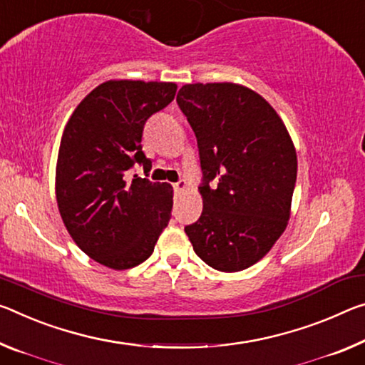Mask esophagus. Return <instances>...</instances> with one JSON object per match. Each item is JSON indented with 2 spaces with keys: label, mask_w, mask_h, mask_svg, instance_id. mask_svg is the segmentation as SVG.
<instances>
[{
  "label": "esophagus",
  "mask_w": 365,
  "mask_h": 365,
  "mask_svg": "<svg viewBox=\"0 0 365 365\" xmlns=\"http://www.w3.org/2000/svg\"><path fill=\"white\" fill-rule=\"evenodd\" d=\"M187 188H188V183H187V182H185V180H180V182L173 183V190H175V192H177V193L187 192Z\"/></svg>",
  "instance_id": "esophagus-1"
}]
</instances>
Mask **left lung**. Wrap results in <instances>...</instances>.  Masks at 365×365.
I'll use <instances>...</instances> for the list:
<instances>
[{
	"instance_id": "obj_1",
	"label": "left lung",
	"mask_w": 365,
	"mask_h": 365,
	"mask_svg": "<svg viewBox=\"0 0 365 365\" xmlns=\"http://www.w3.org/2000/svg\"><path fill=\"white\" fill-rule=\"evenodd\" d=\"M177 102L198 140L205 177L203 212L185 232L211 268H250L273 248L291 217L297 177L292 138L268 101L247 86L185 84Z\"/></svg>"
}]
</instances>
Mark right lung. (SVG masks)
I'll return each mask as SVG.
<instances>
[{"mask_svg":"<svg viewBox=\"0 0 365 365\" xmlns=\"http://www.w3.org/2000/svg\"><path fill=\"white\" fill-rule=\"evenodd\" d=\"M175 83L110 79L92 89L69 117L58 149L55 195L63 224L81 250L112 269L153 255L173 205L170 183L126 178L141 149L146 120L169 106Z\"/></svg>","mask_w":365,"mask_h":365,"instance_id":"add662e5","label":"right lung"}]
</instances>
